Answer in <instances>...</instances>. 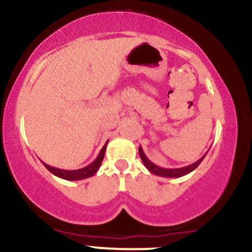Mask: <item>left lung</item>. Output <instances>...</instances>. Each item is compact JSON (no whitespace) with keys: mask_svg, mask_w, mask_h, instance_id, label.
Segmentation results:
<instances>
[{"mask_svg":"<svg viewBox=\"0 0 252 252\" xmlns=\"http://www.w3.org/2000/svg\"><path fill=\"white\" fill-rule=\"evenodd\" d=\"M206 153L203 156L202 158H200V159H198L197 161H194V163L189 164V165H187V166H182V168H175V169H166V168H161V166H158V165H156L155 163H152V161L148 159L147 156L145 155L142 147L141 146L139 147L140 158H141V160L144 161L145 166H146V168L152 174L157 175V176H161V177H181V176H185V175L189 174L190 171L194 170V169L197 168L200 163H202V160L205 158Z\"/></svg>","mask_w":252,"mask_h":252,"instance_id":"obj_1","label":"left lung"}]
</instances>
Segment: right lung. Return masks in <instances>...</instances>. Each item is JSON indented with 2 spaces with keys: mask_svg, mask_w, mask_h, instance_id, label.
Segmentation results:
<instances>
[{
  "mask_svg": "<svg viewBox=\"0 0 252 252\" xmlns=\"http://www.w3.org/2000/svg\"><path fill=\"white\" fill-rule=\"evenodd\" d=\"M107 142H106L104 147L101 148V151H100L99 155H97V157L95 158L94 161H92L89 165L84 166V168L77 169V170H63V169H58V168H54V166H50L48 164L43 163V161H42V163H43V165L48 169L50 173L55 175V176L60 177V179L68 180V181H77V180L88 179V177H92L93 175L96 174V171L99 170L100 165H101L102 163V159H104Z\"/></svg>",
  "mask_w": 252,
  "mask_h": 252,
  "instance_id": "right-lung-1",
  "label": "right lung"
}]
</instances>
